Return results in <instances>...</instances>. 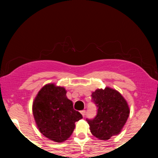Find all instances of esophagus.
Instances as JSON below:
<instances>
[{
    "label": "esophagus",
    "mask_w": 158,
    "mask_h": 158,
    "mask_svg": "<svg viewBox=\"0 0 158 158\" xmlns=\"http://www.w3.org/2000/svg\"><path fill=\"white\" fill-rule=\"evenodd\" d=\"M81 114H82V116H83V117H84V116H85V113H86L85 110H83V111H81Z\"/></svg>",
    "instance_id": "34e87169"
}]
</instances>
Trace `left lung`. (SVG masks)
Masks as SVG:
<instances>
[{"instance_id":"8db88e82","label":"left lung","mask_w":158,"mask_h":158,"mask_svg":"<svg viewBox=\"0 0 158 158\" xmlns=\"http://www.w3.org/2000/svg\"><path fill=\"white\" fill-rule=\"evenodd\" d=\"M92 101L98 108L96 117L86 118L92 135L101 140L121 132L129 115L127 101L117 90L106 87L92 93Z\"/></svg>"}]
</instances>
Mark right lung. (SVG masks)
<instances>
[{"mask_svg": "<svg viewBox=\"0 0 158 158\" xmlns=\"http://www.w3.org/2000/svg\"><path fill=\"white\" fill-rule=\"evenodd\" d=\"M63 87L45 85L34 98L32 111L39 130L44 137L63 142L74 131L75 123L83 116L73 109V101L66 96Z\"/></svg>", "mask_w": 158, "mask_h": 158, "instance_id": "add662e5", "label": "right lung"}]
</instances>
